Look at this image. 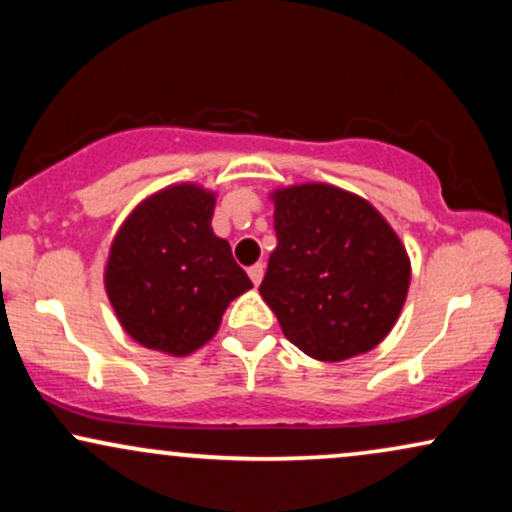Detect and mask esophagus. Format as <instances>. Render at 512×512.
I'll return each instance as SVG.
<instances>
[{
    "label": "esophagus",
    "instance_id": "esophagus-1",
    "mask_svg": "<svg viewBox=\"0 0 512 512\" xmlns=\"http://www.w3.org/2000/svg\"><path fill=\"white\" fill-rule=\"evenodd\" d=\"M248 274H250L252 284H255V286H260V284H262V276H264V264H262V262L252 264V267L248 269Z\"/></svg>",
    "mask_w": 512,
    "mask_h": 512
}]
</instances>
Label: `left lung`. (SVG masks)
<instances>
[{
  "label": "left lung",
  "mask_w": 512,
  "mask_h": 512,
  "mask_svg": "<svg viewBox=\"0 0 512 512\" xmlns=\"http://www.w3.org/2000/svg\"><path fill=\"white\" fill-rule=\"evenodd\" d=\"M276 250L260 293L281 332L315 361L368 354L392 332L409 293L411 260L368 199L330 182L269 192Z\"/></svg>",
  "instance_id": "1"
}]
</instances>
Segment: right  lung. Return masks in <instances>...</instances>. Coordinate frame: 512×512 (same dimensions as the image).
Listing matches in <instances>:
<instances>
[{
    "label": "right lung",
    "instance_id": "right-lung-1",
    "mask_svg": "<svg viewBox=\"0 0 512 512\" xmlns=\"http://www.w3.org/2000/svg\"><path fill=\"white\" fill-rule=\"evenodd\" d=\"M216 192L175 182L144 197L110 243L103 284L117 322L144 349L190 356L252 289L228 240L211 228Z\"/></svg>",
    "mask_w": 512,
    "mask_h": 512
}]
</instances>
